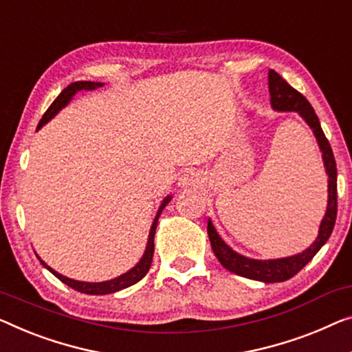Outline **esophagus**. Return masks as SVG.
Segmentation results:
<instances>
[{"instance_id": "1", "label": "esophagus", "mask_w": 352, "mask_h": 352, "mask_svg": "<svg viewBox=\"0 0 352 352\" xmlns=\"http://www.w3.org/2000/svg\"><path fill=\"white\" fill-rule=\"evenodd\" d=\"M178 185L182 188H194L199 185V177L197 174H194V172H186V174H183L180 177V180H178Z\"/></svg>"}]
</instances>
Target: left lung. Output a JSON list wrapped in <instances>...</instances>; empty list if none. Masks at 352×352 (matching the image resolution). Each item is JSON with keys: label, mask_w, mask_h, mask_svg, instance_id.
Returning <instances> with one entry per match:
<instances>
[{"label": "left lung", "mask_w": 352, "mask_h": 352, "mask_svg": "<svg viewBox=\"0 0 352 352\" xmlns=\"http://www.w3.org/2000/svg\"><path fill=\"white\" fill-rule=\"evenodd\" d=\"M269 91H270V102L275 110H294L310 124L314 135H316L319 148L322 151L324 166L329 175V201H327V212L324 214L321 226H319L318 239L310 248L303 251L300 254L291 256V258L283 259H269V261H258L248 259L245 256L235 253L229 246L223 242L217 230H214L212 221L208 219L207 232L210 239V245L214 256L221 262L224 269L232 272L235 275L250 278V280H258L264 283H280L286 281L298 274L308 262H310L314 254L321 250V246L327 242L330 234H332L335 219H337V162L333 158L332 146L324 134L319 123L318 115L314 113L311 104L307 101V98L302 93H298L296 88H292L285 78H283L274 69L269 71Z\"/></svg>", "instance_id": "1"}]
</instances>
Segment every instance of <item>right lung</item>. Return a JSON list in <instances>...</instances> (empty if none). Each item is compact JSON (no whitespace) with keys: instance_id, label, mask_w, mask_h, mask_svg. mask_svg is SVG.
<instances>
[{"instance_id":"obj_1","label":"right lung","mask_w":352,"mask_h":352,"mask_svg":"<svg viewBox=\"0 0 352 352\" xmlns=\"http://www.w3.org/2000/svg\"><path fill=\"white\" fill-rule=\"evenodd\" d=\"M96 87H102V83H96V82H74L71 83V85H67L65 90H63L58 98L55 99L54 102L50 104V107L45 110V113L42 115L41 122L38 124V129L41 128L42 124H45L49 122L50 118H54L56 113L60 112V110L66 106L67 102L71 101V98L74 96L77 91L80 90H94ZM170 201V196H167L164 201H162L161 207L158 210V213H156V218L153 224H151V229H150V235H148V243H146V248H145V253L142 256V259L138 262V265L133 267L129 272H126V274L120 275L118 278H113V280L110 281H102V283H85V281H76V280H71V278H66L60 274H56L54 269H50L49 265L45 264L44 261H41V264L45 267L47 270H50L52 274H54L56 278H58L60 281L65 283L72 289H76L78 292H83V294H96V296H104V294H112V292H117V291H122L124 287L128 286H133L135 283L142 280V278L148 274L150 270V265H151V261H153V251H155V230H156V224H158V218L164 207L169 204Z\"/></svg>"}]
</instances>
